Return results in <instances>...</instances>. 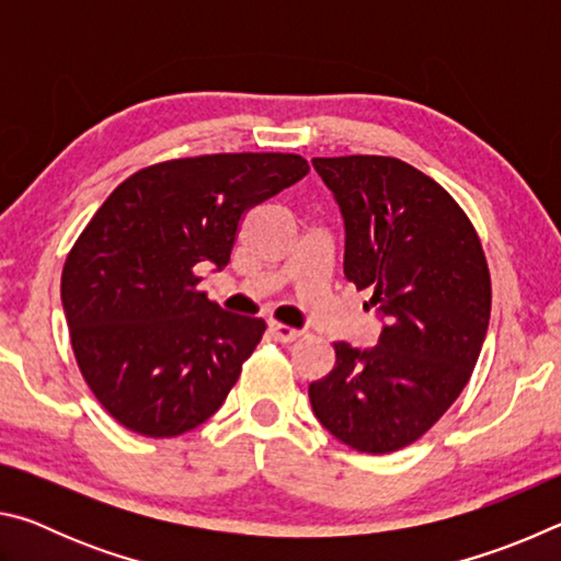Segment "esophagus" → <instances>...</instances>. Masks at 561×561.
<instances>
[{
  "label": "esophagus",
  "instance_id": "obj_1",
  "mask_svg": "<svg viewBox=\"0 0 561 561\" xmlns=\"http://www.w3.org/2000/svg\"><path fill=\"white\" fill-rule=\"evenodd\" d=\"M270 334L277 341H282V344H291V341H297L301 336V331L284 327V324H279V321H270Z\"/></svg>",
  "mask_w": 561,
  "mask_h": 561
}]
</instances>
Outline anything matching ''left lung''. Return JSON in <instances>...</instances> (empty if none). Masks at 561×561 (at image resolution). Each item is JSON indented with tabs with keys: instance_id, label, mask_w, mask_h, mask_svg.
Returning <instances> with one entry per match:
<instances>
[{
	"instance_id": "1",
	"label": "left lung",
	"mask_w": 561,
	"mask_h": 561,
	"mask_svg": "<svg viewBox=\"0 0 561 561\" xmlns=\"http://www.w3.org/2000/svg\"><path fill=\"white\" fill-rule=\"evenodd\" d=\"M344 217V274L371 289L378 344H334L309 386L311 411L348 448L386 455L415 443L460 396L490 324V272L460 205L398 158H314Z\"/></svg>"
}]
</instances>
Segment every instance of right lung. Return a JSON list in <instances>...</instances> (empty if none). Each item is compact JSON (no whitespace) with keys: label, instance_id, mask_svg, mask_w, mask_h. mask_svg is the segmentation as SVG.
<instances>
[{"label":"right lung","instance_id":"right-lung-1","mask_svg":"<svg viewBox=\"0 0 561 561\" xmlns=\"http://www.w3.org/2000/svg\"><path fill=\"white\" fill-rule=\"evenodd\" d=\"M307 173L291 153L168 160L123 180L91 217L61 304L81 374L121 425L175 438L225 403L267 324L217 307L193 270H225L242 215Z\"/></svg>","mask_w":561,"mask_h":561}]
</instances>
